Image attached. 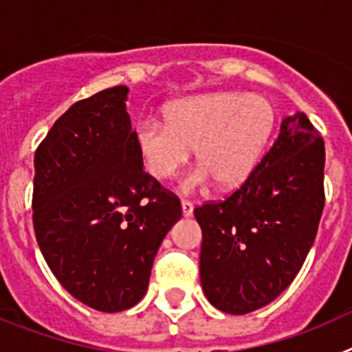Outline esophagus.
Segmentation results:
<instances>
[{
    "label": "esophagus",
    "mask_w": 352,
    "mask_h": 352,
    "mask_svg": "<svg viewBox=\"0 0 352 352\" xmlns=\"http://www.w3.org/2000/svg\"><path fill=\"white\" fill-rule=\"evenodd\" d=\"M182 210H183V214H185V217H192V213H194V203H192V201H186V199H183Z\"/></svg>",
    "instance_id": "obj_1"
}]
</instances>
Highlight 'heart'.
Listing matches in <instances>:
<instances>
[{
  "instance_id": "1",
  "label": "heart",
  "mask_w": 352,
  "mask_h": 352,
  "mask_svg": "<svg viewBox=\"0 0 352 352\" xmlns=\"http://www.w3.org/2000/svg\"><path fill=\"white\" fill-rule=\"evenodd\" d=\"M167 123L148 120L138 126L135 141L144 167L158 179L169 178L192 149L201 167L183 186L194 190L217 179L234 186L248 178L275 126V107L266 96L213 93L170 105Z\"/></svg>"
}]
</instances>
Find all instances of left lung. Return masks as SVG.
Returning a JSON list of instances; mask_svg holds the SVG:
<instances>
[{"mask_svg":"<svg viewBox=\"0 0 352 352\" xmlns=\"http://www.w3.org/2000/svg\"><path fill=\"white\" fill-rule=\"evenodd\" d=\"M322 210L324 141L298 113L238 190L194 210L208 301L232 316L272 303L300 273Z\"/></svg>","mask_w":352,"mask_h":352,"instance_id":"1","label":"left lung"}]
</instances>
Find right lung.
<instances>
[{"label": "right lung", "mask_w": 352, "mask_h": 352, "mask_svg": "<svg viewBox=\"0 0 352 352\" xmlns=\"http://www.w3.org/2000/svg\"><path fill=\"white\" fill-rule=\"evenodd\" d=\"M114 86L76 102L35 151L33 227L45 263L72 296L100 312L141 301L178 195L142 169L135 130Z\"/></svg>", "instance_id": "right-lung-1"}]
</instances>
